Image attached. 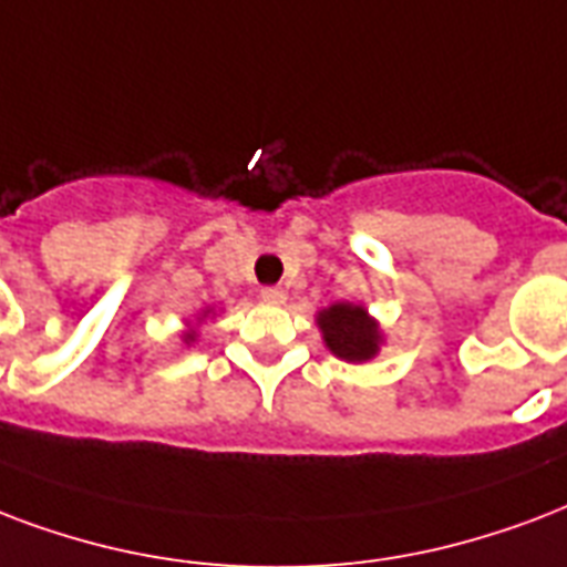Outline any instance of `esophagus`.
I'll return each mask as SVG.
<instances>
[{"label":"esophagus","instance_id":"obj_1","mask_svg":"<svg viewBox=\"0 0 567 567\" xmlns=\"http://www.w3.org/2000/svg\"><path fill=\"white\" fill-rule=\"evenodd\" d=\"M261 300L270 302V306H282V302L288 300V293H285L282 288H265V291H261Z\"/></svg>","mask_w":567,"mask_h":567}]
</instances>
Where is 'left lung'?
I'll use <instances>...</instances> for the list:
<instances>
[{
  "label": "left lung",
  "instance_id": "obj_1",
  "mask_svg": "<svg viewBox=\"0 0 567 567\" xmlns=\"http://www.w3.org/2000/svg\"><path fill=\"white\" fill-rule=\"evenodd\" d=\"M323 344L330 348L332 357L344 362H369L378 357L383 344V332L378 321L365 312V306L357 302H332L318 312Z\"/></svg>",
  "mask_w": 567,
  "mask_h": 567
}]
</instances>
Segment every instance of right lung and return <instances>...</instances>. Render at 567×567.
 <instances>
[{
    "instance_id": "1",
    "label": "right lung",
    "mask_w": 567,
    "mask_h": 567,
    "mask_svg": "<svg viewBox=\"0 0 567 567\" xmlns=\"http://www.w3.org/2000/svg\"><path fill=\"white\" fill-rule=\"evenodd\" d=\"M207 312H210V309H205V315ZM184 341H187V344H189V341H196V330H187V332H184Z\"/></svg>"
}]
</instances>
